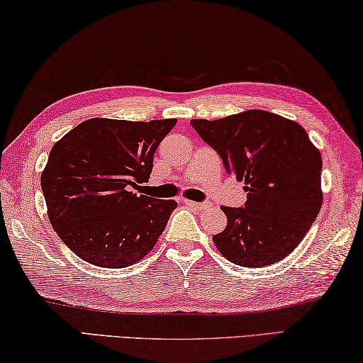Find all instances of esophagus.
<instances>
[{
  "mask_svg": "<svg viewBox=\"0 0 363 363\" xmlns=\"http://www.w3.org/2000/svg\"><path fill=\"white\" fill-rule=\"evenodd\" d=\"M185 204L193 207V208H198V211H204L206 208V204H201V202H194V201H188V199L185 201Z\"/></svg>",
  "mask_w": 363,
  "mask_h": 363,
  "instance_id": "esophagus-1",
  "label": "esophagus"
}]
</instances>
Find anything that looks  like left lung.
I'll list each match as a JSON object with an SVG mask.
<instances>
[{
    "label": "left lung",
    "instance_id": "1",
    "mask_svg": "<svg viewBox=\"0 0 363 363\" xmlns=\"http://www.w3.org/2000/svg\"><path fill=\"white\" fill-rule=\"evenodd\" d=\"M191 125L223 159L228 174L245 183V204L221 207L228 225L213 236L218 252L245 268L281 262L320 211L319 150L295 121L263 110L191 119Z\"/></svg>",
    "mask_w": 363,
    "mask_h": 363
}]
</instances>
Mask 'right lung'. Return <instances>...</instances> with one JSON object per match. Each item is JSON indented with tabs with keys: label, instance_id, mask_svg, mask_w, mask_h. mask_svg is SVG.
I'll list each match as a JSON object with an SVG mask.
<instances>
[{
	"label": "right lung",
	"instance_id": "1",
	"mask_svg": "<svg viewBox=\"0 0 363 363\" xmlns=\"http://www.w3.org/2000/svg\"><path fill=\"white\" fill-rule=\"evenodd\" d=\"M175 124L94 118L52 146L41 175L48 217L81 259L127 268L156 245L177 202L132 189L148 182L157 146Z\"/></svg>",
	"mask_w": 363,
	"mask_h": 363
}]
</instances>
